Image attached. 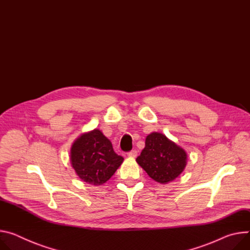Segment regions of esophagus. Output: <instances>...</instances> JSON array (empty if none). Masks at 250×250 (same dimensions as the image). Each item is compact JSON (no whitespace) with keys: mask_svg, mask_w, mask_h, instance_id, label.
I'll use <instances>...</instances> for the list:
<instances>
[{"mask_svg":"<svg viewBox=\"0 0 250 250\" xmlns=\"http://www.w3.org/2000/svg\"><path fill=\"white\" fill-rule=\"evenodd\" d=\"M137 154H138V152H137L136 150H132V151H130V152L128 153V156H129L130 158H136V157H137Z\"/></svg>","mask_w":250,"mask_h":250,"instance_id":"esophagus-1","label":"esophagus"}]
</instances>
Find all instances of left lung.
<instances>
[{
  "label": "left lung",
  "instance_id": "8db88e82",
  "mask_svg": "<svg viewBox=\"0 0 250 250\" xmlns=\"http://www.w3.org/2000/svg\"><path fill=\"white\" fill-rule=\"evenodd\" d=\"M136 161L154 181L167 184L184 171L187 154L165 135L154 132L147 136L145 148Z\"/></svg>",
  "mask_w": 250,
  "mask_h": 250
}]
</instances>
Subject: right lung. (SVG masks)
<instances>
[{"instance_id":"right-lung-1","label":"right lung","mask_w":250,"mask_h":250,"mask_svg":"<svg viewBox=\"0 0 250 250\" xmlns=\"http://www.w3.org/2000/svg\"><path fill=\"white\" fill-rule=\"evenodd\" d=\"M123 160L98 129L81 135L70 150V162L77 176L94 186L106 183L114 175Z\"/></svg>"}]
</instances>
